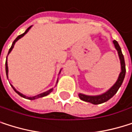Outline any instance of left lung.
Listing matches in <instances>:
<instances>
[{
  "mask_svg": "<svg viewBox=\"0 0 132 132\" xmlns=\"http://www.w3.org/2000/svg\"><path fill=\"white\" fill-rule=\"evenodd\" d=\"M113 42L114 44V46H115L116 50H117L118 56H119V58H120V68H121L120 73V75L118 76V79H117V82L114 83V85L113 86V87H111V88H109L106 92H105V93H103L102 94H99V95L92 96V95H86V94L79 93V98L82 101L90 102V103H92L94 105H98V104L104 103V102L109 101L111 97H113L116 94V93L117 92V90L120 87V86L122 85L123 79L125 77V73H126L124 58H123V55L122 54L121 49L120 47L118 42L116 40H114Z\"/></svg>",
  "mask_w": 132,
  "mask_h": 132,
  "instance_id": "left-lung-1",
  "label": "left lung"
}]
</instances>
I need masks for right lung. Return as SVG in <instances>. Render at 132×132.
<instances>
[{
	"instance_id": "add662e5",
	"label": "right lung",
	"mask_w": 132,
	"mask_h": 132,
	"mask_svg": "<svg viewBox=\"0 0 132 132\" xmlns=\"http://www.w3.org/2000/svg\"><path fill=\"white\" fill-rule=\"evenodd\" d=\"M31 27L32 26H30V27H28L27 30H26V31L23 33V34H22V35H19L15 40H14V42H12V46H11V48L9 49V53H8V55L11 53V51L12 50V49L14 48V45H15V42L19 40V39H20L21 38H23L27 33L29 31V30L31 28ZM7 58H8V56H7ZM5 71H6V76H7V78L9 79V76H8V75H9V67H8V62H7V59H6V63H5ZM61 70L60 71V72H59V74L61 73ZM57 82H58V79H57V81H56V84H57ZM12 86V87L13 88V90L19 95V96H21V97H24V98H27V99H29V100H35V99H37V98H39V97H45V96H47L48 94H50L52 91H53V88H51V89H50V90H48L47 91H45V92H43V93H41V94H38V95H35V96H33V97H27L26 95H24V94H23L22 93H20V92H19L18 90H16V89L13 87L12 85H11Z\"/></svg>"
}]
</instances>
